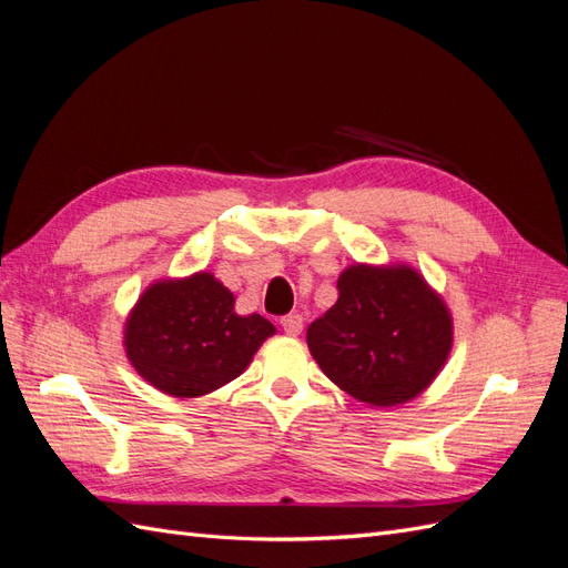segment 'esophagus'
<instances>
[{"mask_svg":"<svg viewBox=\"0 0 568 568\" xmlns=\"http://www.w3.org/2000/svg\"><path fill=\"white\" fill-rule=\"evenodd\" d=\"M282 326H284V332H286L288 336H298V334L303 332V315H298V313L284 315V317H282Z\"/></svg>","mask_w":568,"mask_h":568,"instance_id":"esophagus-1","label":"esophagus"}]
</instances>
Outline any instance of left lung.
<instances>
[{
	"label": "left lung",
	"mask_w": 568,
	"mask_h": 568,
	"mask_svg": "<svg viewBox=\"0 0 568 568\" xmlns=\"http://www.w3.org/2000/svg\"><path fill=\"white\" fill-rule=\"evenodd\" d=\"M336 288L338 301L307 326L320 369L374 407L417 398L450 355L448 305L407 265H351Z\"/></svg>",
	"instance_id": "8db88e82"
}]
</instances>
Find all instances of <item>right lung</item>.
Segmentation results:
<instances>
[{
  "mask_svg": "<svg viewBox=\"0 0 568 568\" xmlns=\"http://www.w3.org/2000/svg\"><path fill=\"white\" fill-rule=\"evenodd\" d=\"M272 334V322L236 315L232 291L199 272L144 291L125 324V353L151 386L199 398L236 379Z\"/></svg>",
  "mask_w": 568,
  "mask_h": 568,
  "instance_id": "add662e5",
  "label": "right lung"
}]
</instances>
